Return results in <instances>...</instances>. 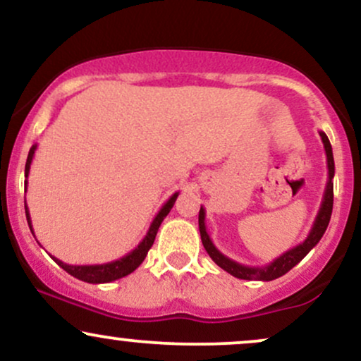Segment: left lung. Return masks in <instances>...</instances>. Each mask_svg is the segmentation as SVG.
I'll return each instance as SVG.
<instances>
[{
  "instance_id": "obj_1",
  "label": "left lung",
  "mask_w": 361,
  "mask_h": 361,
  "mask_svg": "<svg viewBox=\"0 0 361 361\" xmlns=\"http://www.w3.org/2000/svg\"><path fill=\"white\" fill-rule=\"evenodd\" d=\"M322 144H324L326 151V161H327V183L324 190V197H322L321 207H319V212L316 215V221L312 224V229L304 243L297 244L292 250L285 251L283 255L279 256L276 259H273L271 263H268L267 267H246V264L238 263V261L227 258L226 255H222L221 251L215 247V244L210 239L209 233H207L205 227V209L200 207V212H198V229H200V238L202 244H204L205 251L209 252L210 258L214 259L215 264L222 268L224 271L231 273L235 279L241 280H261V281H270L279 279V276L285 275V273L292 270L297 263H300L305 258V255L312 250L316 244L321 241V238L324 235L327 224H329L331 214H333V178H334V157H333V147H331L329 139L322 130H319Z\"/></svg>"
}]
</instances>
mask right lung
<instances>
[{
    "label": "right lung",
    "instance_id": "1",
    "mask_svg": "<svg viewBox=\"0 0 361 361\" xmlns=\"http://www.w3.org/2000/svg\"><path fill=\"white\" fill-rule=\"evenodd\" d=\"M35 149H37V144H34V146L30 147V152H28V157H27V164H25V176L27 178H28V173H30V164H32V159H34ZM27 183L28 181H25V188H27ZM178 195H180V192L173 193L171 197H169V200L163 207H161V210L157 212L154 221L151 222V227H149L146 238H144L142 241L137 244V247H135V250L127 252V255L122 256V258L110 261V263H103V264H68V263H64V261L54 258V256H52V259L59 264L62 270H66L69 275H73L74 279L88 281V283H109V281L123 279V276L130 275L135 268H139V264L142 263L144 258L147 256V251L151 250L152 243H154V239H156L157 229H159L161 222L164 221V217H166V215L169 214V210H171L173 205H175ZM25 215H27L28 227H30L32 234H34V229H32L30 212H28L27 204H25Z\"/></svg>",
    "mask_w": 361,
    "mask_h": 361
}]
</instances>
